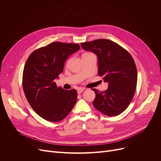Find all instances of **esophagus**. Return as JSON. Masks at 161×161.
Returning <instances> with one entry per match:
<instances>
[{
  "label": "esophagus",
  "mask_w": 161,
  "mask_h": 161,
  "mask_svg": "<svg viewBox=\"0 0 161 161\" xmlns=\"http://www.w3.org/2000/svg\"><path fill=\"white\" fill-rule=\"evenodd\" d=\"M84 91H85V89H84V88H79V89H77L78 94H80L81 92H82Z\"/></svg>",
  "instance_id": "1"
}]
</instances>
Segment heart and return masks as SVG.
<instances>
[{
  "mask_svg": "<svg viewBox=\"0 0 161 161\" xmlns=\"http://www.w3.org/2000/svg\"><path fill=\"white\" fill-rule=\"evenodd\" d=\"M84 54H85V53H84Z\"/></svg>",
  "mask_w": 161,
  "mask_h": 161,
  "instance_id": "heart-1",
  "label": "heart"
}]
</instances>
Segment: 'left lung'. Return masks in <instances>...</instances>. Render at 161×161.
<instances>
[{
  "label": "left lung",
  "mask_w": 161,
  "mask_h": 161,
  "mask_svg": "<svg viewBox=\"0 0 161 161\" xmlns=\"http://www.w3.org/2000/svg\"><path fill=\"white\" fill-rule=\"evenodd\" d=\"M86 51L95 53L98 59V75L108 83L104 91L95 92V108L108 116H116L125 111L133 99L137 85L134 60L118 43L106 39L81 43Z\"/></svg>",
  "instance_id": "left-lung-1"
}]
</instances>
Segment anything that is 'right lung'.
<instances>
[{"label":"right lung","instance_id":"add662e5","mask_svg":"<svg viewBox=\"0 0 161 161\" xmlns=\"http://www.w3.org/2000/svg\"><path fill=\"white\" fill-rule=\"evenodd\" d=\"M80 49L77 43L53 42L33 51L23 72V88L26 99L43 119L57 122L64 119L77 100L75 89L58 87L54 80L64 70L69 56Z\"/></svg>","mask_w":161,"mask_h":161}]
</instances>
